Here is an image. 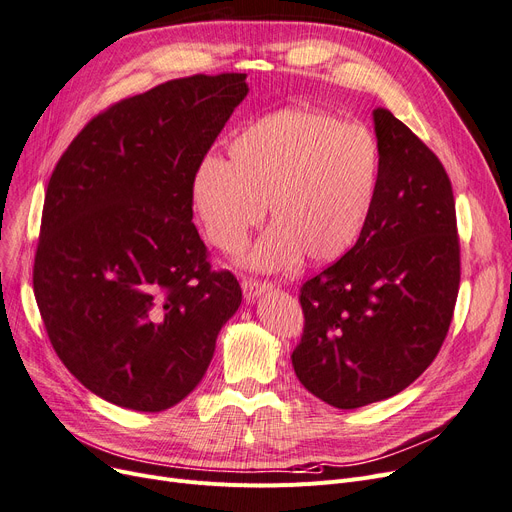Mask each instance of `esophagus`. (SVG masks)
Masks as SVG:
<instances>
[{
  "mask_svg": "<svg viewBox=\"0 0 512 512\" xmlns=\"http://www.w3.org/2000/svg\"><path fill=\"white\" fill-rule=\"evenodd\" d=\"M273 285L269 281H258V279H243L241 281V290L245 300H256L260 294L269 292Z\"/></svg>",
  "mask_w": 512,
  "mask_h": 512,
  "instance_id": "1",
  "label": "esophagus"
}]
</instances>
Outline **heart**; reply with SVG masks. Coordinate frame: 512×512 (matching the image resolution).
Instances as JSON below:
<instances>
[{
  "label": "heart",
  "mask_w": 512,
  "mask_h": 512,
  "mask_svg": "<svg viewBox=\"0 0 512 512\" xmlns=\"http://www.w3.org/2000/svg\"><path fill=\"white\" fill-rule=\"evenodd\" d=\"M382 176L376 136L325 111L288 107L237 130L227 163L208 157L191 182L195 216L224 254L245 248L269 208L273 227L243 258L254 271H285L306 256L330 264L363 237Z\"/></svg>",
  "instance_id": "heart-1"
}]
</instances>
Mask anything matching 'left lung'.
Returning <instances> with one entry per match:
<instances>
[{
	"label": "left lung",
	"mask_w": 512,
	"mask_h": 512,
	"mask_svg": "<svg viewBox=\"0 0 512 512\" xmlns=\"http://www.w3.org/2000/svg\"><path fill=\"white\" fill-rule=\"evenodd\" d=\"M382 176L355 248L300 288L304 334L292 365L338 410L401 393L437 357L460 285L456 201L437 155L376 109Z\"/></svg>",
	"instance_id": "obj_1"
}]
</instances>
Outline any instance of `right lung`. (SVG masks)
<instances>
[{"label": "right lung", "instance_id": "1", "mask_svg": "<svg viewBox=\"0 0 512 512\" xmlns=\"http://www.w3.org/2000/svg\"><path fill=\"white\" fill-rule=\"evenodd\" d=\"M245 96V73L166 81L96 115L56 163L33 292L56 355L100 399L176 405L239 309L191 222V182Z\"/></svg>", "mask_w": 512, "mask_h": 512}]
</instances>
